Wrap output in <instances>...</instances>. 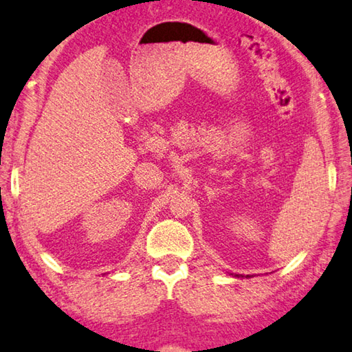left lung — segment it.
<instances>
[{
    "label": "left lung",
    "mask_w": 352,
    "mask_h": 352,
    "mask_svg": "<svg viewBox=\"0 0 352 352\" xmlns=\"http://www.w3.org/2000/svg\"><path fill=\"white\" fill-rule=\"evenodd\" d=\"M248 276H249V275H248Z\"/></svg>",
    "instance_id": "left-lung-1"
}]
</instances>
